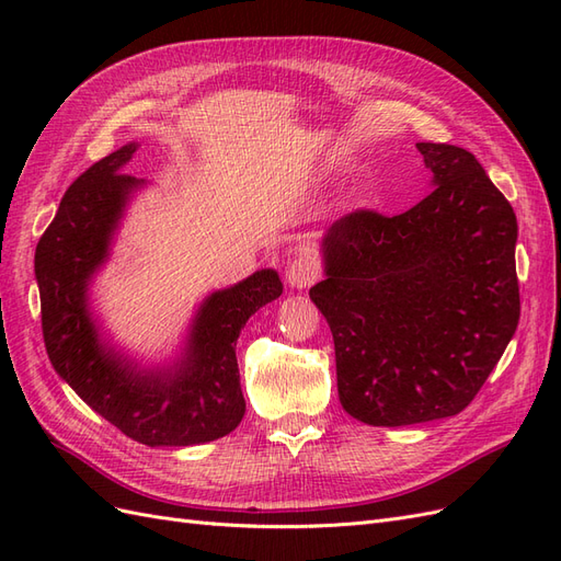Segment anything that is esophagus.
Here are the masks:
<instances>
[{
  "mask_svg": "<svg viewBox=\"0 0 561 561\" xmlns=\"http://www.w3.org/2000/svg\"><path fill=\"white\" fill-rule=\"evenodd\" d=\"M316 278H318V264L313 257H309V254H301V257L290 262V266L285 271V280L290 283V287H295V290H307V287L316 283Z\"/></svg>",
  "mask_w": 561,
  "mask_h": 561,
  "instance_id": "1",
  "label": "esophagus"
}]
</instances>
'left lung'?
Segmentation results:
<instances>
[{
    "instance_id": "left-lung-1",
    "label": "left lung",
    "mask_w": 561,
    "mask_h": 561,
    "mask_svg": "<svg viewBox=\"0 0 561 561\" xmlns=\"http://www.w3.org/2000/svg\"><path fill=\"white\" fill-rule=\"evenodd\" d=\"M416 149L431 194L396 217L336 219L309 290L332 330L339 400L367 426L463 412L519 322L513 206L470 151Z\"/></svg>"
}]
</instances>
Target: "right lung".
<instances>
[{
  "label": "right lung",
  "instance_id": "add662e5",
  "mask_svg": "<svg viewBox=\"0 0 561 561\" xmlns=\"http://www.w3.org/2000/svg\"><path fill=\"white\" fill-rule=\"evenodd\" d=\"M128 142L93 163L39 239L35 276L42 330L58 377L124 435L147 447H192L229 435L245 414L236 342L252 313L283 293L278 271L203 297L171 360L142 365L107 334L93 309V283L112 260L130 201L147 180L124 175Z\"/></svg>",
  "mask_w": 561,
  "mask_h": 561
}]
</instances>
